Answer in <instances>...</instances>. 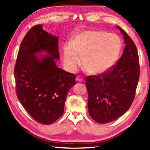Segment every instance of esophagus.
<instances>
[{"label": "esophagus", "instance_id": "obj_1", "mask_svg": "<svg viewBox=\"0 0 150 150\" xmlns=\"http://www.w3.org/2000/svg\"><path fill=\"white\" fill-rule=\"evenodd\" d=\"M76 81H79V82H82V81H83V78L81 76H77L76 77Z\"/></svg>", "mask_w": 150, "mask_h": 150}]
</instances>
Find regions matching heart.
<instances>
[{
  "mask_svg": "<svg viewBox=\"0 0 150 150\" xmlns=\"http://www.w3.org/2000/svg\"><path fill=\"white\" fill-rule=\"evenodd\" d=\"M122 42L117 35L105 31L87 30L73 38L71 45L63 48V59L71 71H77L83 63L88 73L93 75L107 71L118 60Z\"/></svg>",
  "mask_w": 150,
  "mask_h": 150,
  "instance_id": "1",
  "label": "heart"
}]
</instances>
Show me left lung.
Segmentation results:
<instances>
[{
  "mask_svg": "<svg viewBox=\"0 0 150 150\" xmlns=\"http://www.w3.org/2000/svg\"><path fill=\"white\" fill-rule=\"evenodd\" d=\"M126 46L116 64L107 71L86 78L88 110L94 120L110 122L130 108L135 97L139 78V57L131 38L120 27Z\"/></svg>",
  "mask_w": 150,
  "mask_h": 150,
  "instance_id": "obj_1",
  "label": "left lung"
}]
</instances>
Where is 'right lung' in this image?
I'll return each mask as SVG.
<instances>
[{"mask_svg": "<svg viewBox=\"0 0 150 150\" xmlns=\"http://www.w3.org/2000/svg\"><path fill=\"white\" fill-rule=\"evenodd\" d=\"M44 52L46 55H37ZM58 38L33 26L22 40L14 73L17 97L29 115L50 124L63 114L68 91L76 84L74 74L57 67Z\"/></svg>", "mask_w": 150, "mask_h": 150, "instance_id": "1", "label": "right lung"}]
</instances>
